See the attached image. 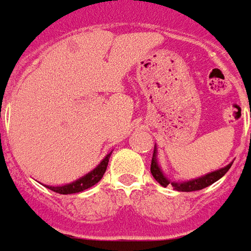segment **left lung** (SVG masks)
Segmentation results:
<instances>
[{
  "label": "left lung",
  "mask_w": 251,
  "mask_h": 251,
  "mask_svg": "<svg viewBox=\"0 0 251 251\" xmlns=\"http://www.w3.org/2000/svg\"><path fill=\"white\" fill-rule=\"evenodd\" d=\"M231 166H232V163L227 164L226 167L219 168V170H215L212 173L202 175V176L194 178V179L185 180V182H174V180L168 179L167 176L164 175V173L162 171L160 166H159V162H157V148H156L155 145L153 156H152V163H151V173H152V176L157 180V183H160L162 186L167 187L168 185H171L178 192H196V190H201V189L211 186L212 183H215L216 180L220 179L228 171Z\"/></svg>",
  "instance_id": "left-lung-1"
}]
</instances>
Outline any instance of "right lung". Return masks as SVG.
I'll return each mask as SVG.
<instances>
[{
  "instance_id": "right-lung-1",
  "label": "right lung",
  "mask_w": 251,
  "mask_h": 251,
  "mask_svg": "<svg viewBox=\"0 0 251 251\" xmlns=\"http://www.w3.org/2000/svg\"><path fill=\"white\" fill-rule=\"evenodd\" d=\"M110 156H111V152L104 156V159L92 171H89L88 174L83 175L81 178H78L75 182L66 183V185H62V186H49V185H45V186L52 190V192L59 193V194H73V193H80L85 190V189H89L103 178V175L106 173V168H107Z\"/></svg>"
}]
</instances>
